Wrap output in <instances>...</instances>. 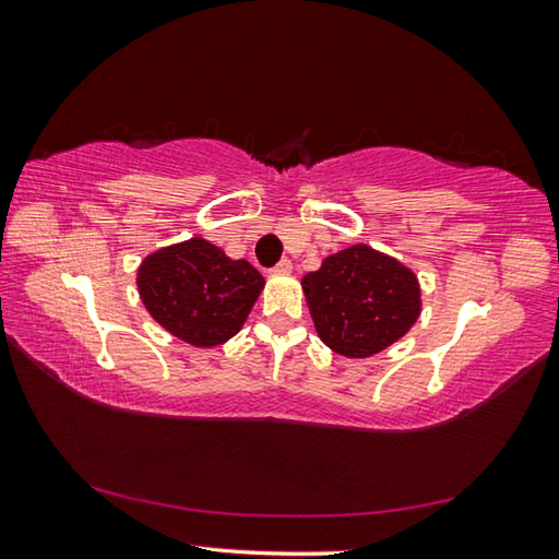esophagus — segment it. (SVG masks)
I'll list each match as a JSON object with an SVG mask.
<instances>
[{"label":"esophagus","mask_w":559,"mask_h":559,"mask_svg":"<svg viewBox=\"0 0 559 559\" xmlns=\"http://www.w3.org/2000/svg\"><path fill=\"white\" fill-rule=\"evenodd\" d=\"M290 271H293V263L288 259H283L276 263V266H273V273H290Z\"/></svg>","instance_id":"1"}]
</instances>
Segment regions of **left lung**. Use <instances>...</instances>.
Listing matches in <instances>:
<instances>
[{
	"instance_id": "1",
	"label": "left lung",
	"mask_w": 559,
	"mask_h": 559,
	"mask_svg": "<svg viewBox=\"0 0 559 559\" xmlns=\"http://www.w3.org/2000/svg\"><path fill=\"white\" fill-rule=\"evenodd\" d=\"M300 283L320 340L343 357L382 353L409 333L421 313L416 273L367 243L323 259Z\"/></svg>"
}]
</instances>
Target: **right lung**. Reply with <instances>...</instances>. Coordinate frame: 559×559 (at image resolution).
Masks as SVG:
<instances>
[{
    "instance_id": "right-lung-1",
    "label": "right lung",
    "mask_w": 559,
    "mask_h": 559,
    "mask_svg": "<svg viewBox=\"0 0 559 559\" xmlns=\"http://www.w3.org/2000/svg\"><path fill=\"white\" fill-rule=\"evenodd\" d=\"M249 261H234L202 236L145 257L138 293L150 316L194 347H216L239 333L263 290Z\"/></svg>"
}]
</instances>
